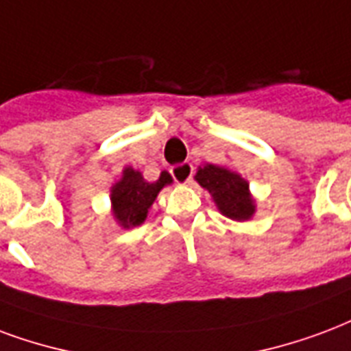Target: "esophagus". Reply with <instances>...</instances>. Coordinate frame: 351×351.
Segmentation results:
<instances>
[{
	"label": "esophagus",
	"instance_id": "1",
	"mask_svg": "<svg viewBox=\"0 0 351 351\" xmlns=\"http://www.w3.org/2000/svg\"><path fill=\"white\" fill-rule=\"evenodd\" d=\"M171 175L178 184H189L191 182V176H193V165L191 163H180L171 169Z\"/></svg>",
	"mask_w": 351,
	"mask_h": 351
}]
</instances>
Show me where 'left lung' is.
<instances>
[{
    "label": "left lung",
    "mask_w": 351,
    "mask_h": 351,
    "mask_svg": "<svg viewBox=\"0 0 351 351\" xmlns=\"http://www.w3.org/2000/svg\"><path fill=\"white\" fill-rule=\"evenodd\" d=\"M195 180L214 199L219 214L232 221H249L256 212L255 197L251 195L249 182L225 165L206 163L197 169Z\"/></svg>",
    "instance_id": "8db88e82"
}]
</instances>
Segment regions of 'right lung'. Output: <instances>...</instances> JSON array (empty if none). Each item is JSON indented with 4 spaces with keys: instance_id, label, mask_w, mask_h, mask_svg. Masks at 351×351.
Listing matches in <instances>:
<instances>
[{
    "instance_id": "add662e5",
    "label": "right lung",
    "mask_w": 351,
    "mask_h": 351,
    "mask_svg": "<svg viewBox=\"0 0 351 351\" xmlns=\"http://www.w3.org/2000/svg\"><path fill=\"white\" fill-rule=\"evenodd\" d=\"M169 184H173V176L169 175L167 171H162V175L156 182H147L143 178L141 171L126 165L121 178L110 189L111 215L117 225L123 228L143 225L158 193Z\"/></svg>"
}]
</instances>
